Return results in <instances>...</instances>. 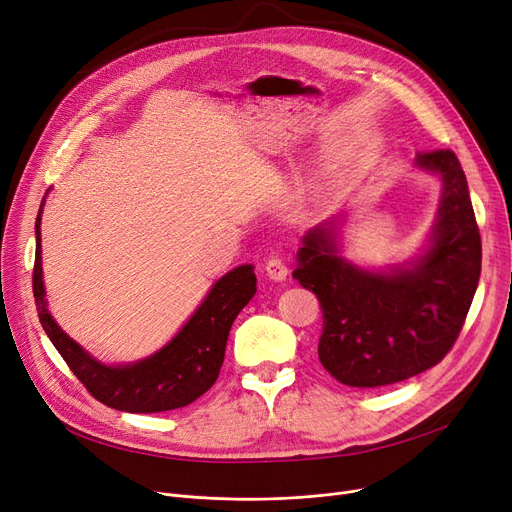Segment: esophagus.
Listing matches in <instances>:
<instances>
[{"instance_id": "34e87169", "label": "esophagus", "mask_w": 512, "mask_h": 512, "mask_svg": "<svg viewBox=\"0 0 512 512\" xmlns=\"http://www.w3.org/2000/svg\"><path fill=\"white\" fill-rule=\"evenodd\" d=\"M265 272H267V276H270V280L282 282V280H286V276H288V267H286V263H284L282 259L272 257L270 261L265 263Z\"/></svg>"}]
</instances>
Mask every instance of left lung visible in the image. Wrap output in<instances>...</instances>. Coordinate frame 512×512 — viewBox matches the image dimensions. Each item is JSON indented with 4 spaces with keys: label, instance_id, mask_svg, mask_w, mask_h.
Here are the masks:
<instances>
[{
    "label": "left lung",
    "instance_id": "obj_1",
    "mask_svg": "<svg viewBox=\"0 0 512 512\" xmlns=\"http://www.w3.org/2000/svg\"><path fill=\"white\" fill-rule=\"evenodd\" d=\"M415 166L442 182L427 247L388 270H365L338 251L340 218L313 226L292 276L324 311L317 355L340 384L378 388L438 365L459 336L481 272V238L459 159L417 153Z\"/></svg>",
    "mask_w": 512,
    "mask_h": 512
}]
</instances>
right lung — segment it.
Listing matches in <instances>:
<instances>
[{"instance_id":"right-lung-1","label":"right lung","mask_w":512,"mask_h":512,"mask_svg":"<svg viewBox=\"0 0 512 512\" xmlns=\"http://www.w3.org/2000/svg\"><path fill=\"white\" fill-rule=\"evenodd\" d=\"M41 213L35 222L37 249L33 294L41 326L83 386L103 405L126 413H161L191 405L218 380L236 315L257 292L253 265H238L215 282L178 334L157 353L126 365L97 361L72 340L47 309L41 267Z\"/></svg>"}]
</instances>
